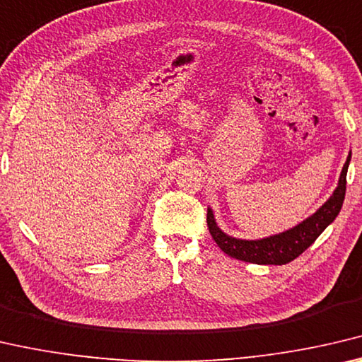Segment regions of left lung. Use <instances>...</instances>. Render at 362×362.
<instances>
[{
    "instance_id": "obj_1",
    "label": "left lung",
    "mask_w": 362,
    "mask_h": 362,
    "mask_svg": "<svg viewBox=\"0 0 362 362\" xmlns=\"http://www.w3.org/2000/svg\"><path fill=\"white\" fill-rule=\"evenodd\" d=\"M349 160H351V152L348 153V158L340 173L339 186L330 195V199L319 209L315 215L306 218L297 226L286 230V233L264 237L258 240H245L235 239L233 235L224 234L218 228L213 216L211 209L206 211V224H209L210 234L213 240L216 242L221 250L229 255L230 258L240 259V262L255 263V264H287L293 262L295 258L300 257L313 242H315L322 230L335 220L339 215L345 200L346 191V171Z\"/></svg>"
}]
</instances>
